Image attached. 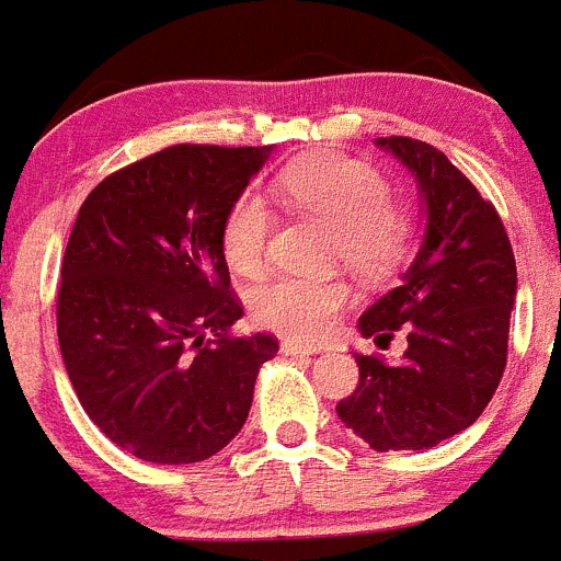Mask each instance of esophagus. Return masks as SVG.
<instances>
[{
	"instance_id": "1",
	"label": "esophagus",
	"mask_w": 561,
	"mask_h": 561,
	"mask_svg": "<svg viewBox=\"0 0 561 561\" xmlns=\"http://www.w3.org/2000/svg\"><path fill=\"white\" fill-rule=\"evenodd\" d=\"M318 352H321V345L298 343V340H285V343H282V354H287V357H312V354Z\"/></svg>"
}]
</instances>
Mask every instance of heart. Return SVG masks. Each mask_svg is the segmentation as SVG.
<instances>
[{
    "mask_svg": "<svg viewBox=\"0 0 561 561\" xmlns=\"http://www.w3.org/2000/svg\"><path fill=\"white\" fill-rule=\"evenodd\" d=\"M276 196L290 209L334 227L332 254L354 274L381 279L401 268L410 251V213L390 196L385 176L368 162L334 151L293 160L276 176ZM274 209L256 191H243L221 224V251L229 268L263 274L268 263ZM352 301V287L337 276L282 274L251 293V310L265 329L298 340H318Z\"/></svg>",
    "mask_w": 561,
    "mask_h": 561,
    "instance_id": "obj_1",
    "label": "heart"
}]
</instances>
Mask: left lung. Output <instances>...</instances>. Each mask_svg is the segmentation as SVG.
I'll use <instances>...</instances> for the list:
<instances>
[{"label":"left lung","mask_w":561,"mask_h":561,"mask_svg":"<svg viewBox=\"0 0 561 561\" xmlns=\"http://www.w3.org/2000/svg\"><path fill=\"white\" fill-rule=\"evenodd\" d=\"M379 146L415 174L426 234L399 287L359 318L381 348L404 329V359L354 354L359 385L337 415L374 451H421L468 428L499 390L517 268L499 209L443 151L404 135Z\"/></svg>","instance_id":"left-lung-1"}]
</instances>
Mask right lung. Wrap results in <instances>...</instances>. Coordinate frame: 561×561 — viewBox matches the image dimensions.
<instances>
[{
  "mask_svg": "<svg viewBox=\"0 0 561 561\" xmlns=\"http://www.w3.org/2000/svg\"><path fill=\"white\" fill-rule=\"evenodd\" d=\"M271 149L176 144L82 202L57 287V340L82 410L144 462H202L243 428L274 334H234L221 224Z\"/></svg>",
  "mask_w": 561,
  "mask_h": 561,
  "instance_id": "obj_1",
  "label": "right lung"
}]
</instances>
